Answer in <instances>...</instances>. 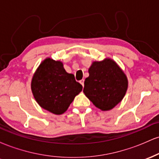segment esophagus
I'll return each mask as SVG.
<instances>
[{
	"label": "esophagus",
	"mask_w": 159,
	"mask_h": 159,
	"mask_svg": "<svg viewBox=\"0 0 159 159\" xmlns=\"http://www.w3.org/2000/svg\"><path fill=\"white\" fill-rule=\"evenodd\" d=\"M79 82H80V84H81L82 86H83V87H84V80L82 79V80H81V81H80Z\"/></svg>",
	"instance_id": "esophagus-1"
}]
</instances>
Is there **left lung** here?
<instances>
[{"mask_svg":"<svg viewBox=\"0 0 159 159\" xmlns=\"http://www.w3.org/2000/svg\"><path fill=\"white\" fill-rule=\"evenodd\" d=\"M88 72L84 93L100 110L107 111L114 108L123 100L127 91L126 75L111 58L93 61Z\"/></svg>","mask_w":159,"mask_h":159,"instance_id":"1","label":"left lung"}]
</instances>
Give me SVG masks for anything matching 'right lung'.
I'll use <instances>...</instances> for the list:
<instances>
[{"label": "right lung", "instance_id": "obj_1", "mask_svg": "<svg viewBox=\"0 0 159 159\" xmlns=\"http://www.w3.org/2000/svg\"><path fill=\"white\" fill-rule=\"evenodd\" d=\"M31 90L36 102L54 114L67 111L75 97L82 90V85L74 75L66 72L61 61L50 57L41 62L31 80Z\"/></svg>", "mask_w": 159, "mask_h": 159}]
</instances>
